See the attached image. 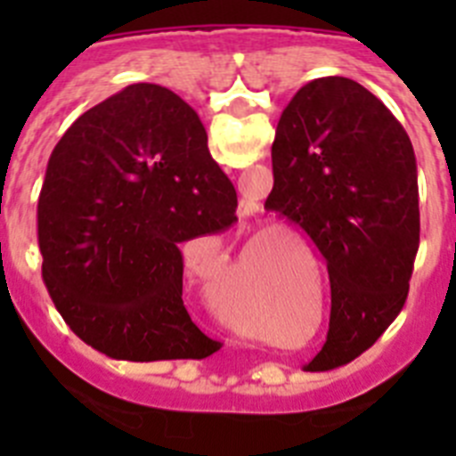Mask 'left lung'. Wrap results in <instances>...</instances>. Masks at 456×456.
<instances>
[{"label": "left lung", "instance_id": "8db88e82", "mask_svg": "<svg viewBox=\"0 0 456 456\" xmlns=\"http://www.w3.org/2000/svg\"><path fill=\"white\" fill-rule=\"evenodd\" d=\"M272 167L265 208L313 240L331 283L329 333L308 368H336L372 347L409 294L420 244L413 146L368 88L320 77L283 109Z\"/></svg>", "mask_w": 456, "mask_h": 456}]
</instances>
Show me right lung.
Wrapping results in <instances>:
<instances>
[{"mask_svg": "<svg viewBox=\"0 0 456 456\" xmlns=\"http://www.w3.org/2000/svg\"><path fill=\"white\" fill-rule=\"evenodd\" d=\"M237 191L199 114L159 84H130L68 127L38 199V247L56 310L118 361L205 358L221 342L183 301V241L224 231Z\"/></svg>", "mask_w": 456, "mask_h": 456, "instance_id": "1", "label": "right lung"}]
</instances>
